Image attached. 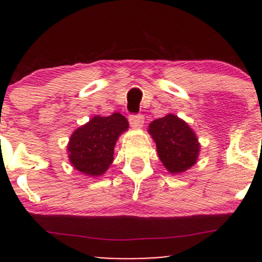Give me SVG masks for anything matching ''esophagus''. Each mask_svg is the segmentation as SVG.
Listing matches in <instances>:
<instances>
[{
	"label": "esophagus",
	"mask_w": 262,
	"mask_h": 262,
	"mask_svg": "<svg viewBox=\"0 0 262 262\" xmlns=\"http://www.w3.org/2000/svg\"><path fill=\"white\" fill-rule=\"evenodd\" d=\"M129 123L134 129H139L143 127L144 124V117L141 114H138V116H130L129 117Z\"/></svg>",
	"instance_id": "34e87169"
}]
</instances>
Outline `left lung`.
<instances>
[{"label": "left lung", "instance_id": "8db88e82", "mask_svg": "<svg viewBox=\"0 0 262 262\" xmlns=\"http://www.w3.org/2000/svg\"><path fill=\"white\" fill-rule=\"evenodd\" d=\"M148 132L156 144L159 159L171 175H180L197 162L201 151L197 135L176 114L152 121Z\"/></svg>", "mask_w": 262, "mask_h": 262}]
</instances>
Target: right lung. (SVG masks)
<instances>
[{"mask_svg": "<svg viewBox=\"0 0 262 262\" xmlns=\"http://www.w3.org/2000/svg\"><path fill=\"white\" fill-rule=\"evenodd\" d=\"M128 128L127 118L118 112L108 117L93 116L75 129L69 139L66 149L70 164L86 176H102L113 162L117 140Z\"/></svg>", "mask_w": 262, "mask_h": 262, "instance_id": "right-lung-1", "label": "right lung"}]
</instances>
